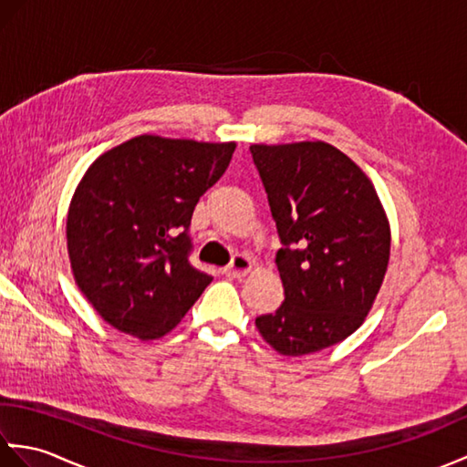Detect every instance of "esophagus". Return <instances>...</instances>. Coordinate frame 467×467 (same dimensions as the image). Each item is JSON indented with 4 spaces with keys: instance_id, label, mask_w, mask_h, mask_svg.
Returning <instances> with one entry per match:
<instances>
[{
    "instance_id": "obj_1",
    "label": "esophagus",
    "mask_w": 467,
    "mask_h": 467,
    "mask_svg": "<svg viewBox=\"0 0 467 467\" xmlns=\"http://www.w3.org/2000/svg\"><path fill=\"white\" fill-rule=\"evenodd\" d=\"M253 269V263L246 254H234L231 265L224 269V275L233 276V279H243V276Z\"/></svg>"
}]
</instances>
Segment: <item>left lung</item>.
<instances>
[{"label":"left lung","mask_w":467,"mask_h":467,"mask_svg":"<svg viewBox=\"0 0 467 467\" xmlns=\"http://www.w3.org/2000/svg\"><path fill=\"white\" fill-rule=\"evenodd\" d=\"M281 239L285 301L256 317L275 351L309 355L347 339L369 313L389 263V223L375 188L327 142L253 144Z\"/></svg>","instance_id":"left-lung-1"}]
</instances>
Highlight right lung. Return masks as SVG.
I'll use <instances>...</instances> for the list:
<instances>
[{
  "mask_svg": "<svg viewBox=\"0 0 467 467\" xmlns=\"http://www.w3.org/2000/svg\"><path fill=\"white\" fill-rule=\"evenodd\" d=\"M234 148L144 134L88 168L69 204L67 254L80 291L114 329L158 339L211 285L188 261L191 221Z\"/></svg>",
  "mask_w": 467,
  "mask_h": 467,
  "instance_id": "add662e5",
  "label": "right lung"
}]
</instances>
